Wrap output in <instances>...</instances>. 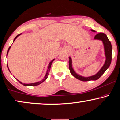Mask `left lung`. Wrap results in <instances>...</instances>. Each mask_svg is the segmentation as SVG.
Wrapping results in <instances>:
<instances>
[{
  "instance_id": "8db88e82",
  "label": "left lung",
  "mask_w": 120,
  "mask_h": 120,
  "mask_svg": "<svg viewBox=\"0 0 120 120\" xmlns=\"http://www.w3.org/2000/svg\"><path fill=\"white\" fill-rule=\"evenodd\" d=\"M91 31H92V32H96L95 30L92 29H91ZM94 40H100L102 41L103 46H104L105 56V61L104 65H103L101 69L99 70V71L96 74H95V75L90 76L86 77L80 75L77 73L74 70L73 66H72V59L70 56H69V69L70 71V73L75 78L79 80H81V81H90V80L95 81V80L98 79L109 68L111 63L112 50V45L111 42L109 41L106 35L102 33H98V34H96L95 36Z\"/></svg>"
}]
</instances>
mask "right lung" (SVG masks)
Here are the masks:
<instances>
[{
  "label": "right lung",
  "instance_id": "obj_1",
  "mask_svg": "<svg viewBox=\"0 0 120 120\" xmlns=\"http://www.w3.org/2000/svg\"><path fill=\"white\" fill-rule=\"evenodd\" d=\"M21 34H22V33H21V34H19V35H18L16 36L15 38V39H14V40H13V42L15 40V39H16V38H17L18 37V36L20 35ZM11 46H10L9 47V49H8V52H7V56H8V52H9V50H10V48H11ZM55 60V59H53V60H51V61L50 62V63H49V64H48V69H47V71H46V74H45V75L44 78L43 79L41 80V81H39L36 82H34V83H30V84H24V83H22V82H20V81H19V80H18L17 79H16L18 81H19L20 83V84H22V85H24V86H34L38 85H40V84H41L42 82H43L44 81H45V80H46V79L48 78V75H49V71H50V68H51V64H52V62L54 61V60ZM7 66H8V70H9V68H8V64H7ZM9 71H10V70H9Z\"/></svg>",
  "mask_w": 120,
  "mask_h": 120
}]
</instances>
